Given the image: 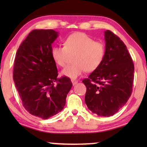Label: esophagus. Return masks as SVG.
Instances as JSON below:
<instances>
[{
	"label": "esophagus",
	"instance_id": "obj_1",
	"mask_svg": "<svg viewBox=\"0 0 147 147\" xmlns=\"http://www.w3.org/2000/svg\"><path fill=\"white\" fill-rule=\"evenodd\" d=\"M71 82H72V84H73V85H75V84H76L78 83V81H77V80H76L72 79L71 80Z\"/></svg>",
	"mask_w": 147,
	"mask_h": 147
}]
</instances>
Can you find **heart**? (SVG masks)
<instances>
[{
  "mask_svg": "<svg viewBox=\"0 0 147 147\" xmlns=\"http://www.w3.org/2000/svg\"><path fill=\"white\" fill-rule=\"evenodd\" d=\"M76 53L74 63L62 70L61 74L68 78L75 79L85 71L92 72L99 67L106 54L105 45L94 40L87 34L76 32L68 36L64 46H54L51 53L54 61L61 67L67 62L68 54Z\"/></svg>",
  "mask_w": 147,
  "mask_h": 147,
  "instance_id": "heart-1",
  "label": "heart"
}]
</instances>
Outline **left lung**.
<instances>
[{"label": "left lung", "instance_id": "1", "mask_svg": "<svg viewBox=\"0 0 147 147\" xmlns=\"http://www.w3.org/2000/svg\"><path fill=\"white\" fill-rule=\"evenodd\" d=\"M106 54L98 69L82 82L86 86L88 109L100 116H110L124 106L132 94L134 67L124 42L107 30Z\"/></svg>", "mask_w": 147, "mask_h": 147}]
</instances>
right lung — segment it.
<instances>
[{"label": "right lung", "instance_id": "add662e5", "mask_svg": "<svg viewBox=\"0 0 147 147\" xmlns=\"http://www.w3.org/2000/svg\"><path fill=\"white\" fill-rule=\"evenodd\" d=\"M57 37L52 29L33 30L19 46L14 63V82L24 108L42 119L63 110L72 87L69 78H57L51 53Z\"/></svg>", "mask_w": 147, "mask_h": 147}]
</instances>
